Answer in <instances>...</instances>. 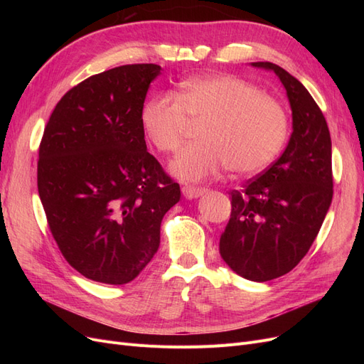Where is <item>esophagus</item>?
Returning a JSON list of instances; mask_svg holds the SVG:
<instances>
[{
  "instance_id": "obj_1",
  "label": "esophagus",
  "mask_w": 364,
  "mask_h": 364,
  "mask_svg": "<svg viewBox=\"0 0 364 364\" xmlns=\"http://www.w3.org/2000/svg\"><path fill=\"white\" fill-rule=\"evenodd\" d=\"M206 193L205 188L202 186H191V185H185L182 186V194L186 197V199H197Z\"/></svg>"
}]
</instances>
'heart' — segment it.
Masks as SVG:
<instances>
[{
    "mask_svg": "<svg viewBox=\"0 0 364 364\" xmlns=\"http://www.w3.org/2000/svg\"><path fill=\"white\" fill-rule=\"evenodd\" d=\"M142 126L159 151H178L191 124L200 142L171 162L182 181L200 182L223 167L238 176L257 174L278 155L287 136L284 106L255 85L232 74L185 80L178 95L161 94L142 109Z\"/></svg>",
    "mask_w": 364,
    "mask_h": 364,
    "instance_id": "1",
    "label": "heart"
}]
</instances>
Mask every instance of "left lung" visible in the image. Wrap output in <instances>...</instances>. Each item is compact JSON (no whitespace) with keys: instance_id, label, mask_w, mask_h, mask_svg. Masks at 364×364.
Returning <instances> with one entry per match:
<instances>
[{"instance_id":"8db88e82","label":"left lung","mask_w":364,"mask_h":364,"mask_svg":"<svg viewBox=\"0 0 364 364\" xmlns=\"http://www.w3.org/2000/svg\"><path fill=\"white\" fill-rule=\"evenodd\" d=\"M287 91L293 134L282 155L245 188L230 191V218L220 255L240 277L266 282L293 270L310 250L333 200L331 136L305 86L272 62Z\"/></svg>"}]
</instances>
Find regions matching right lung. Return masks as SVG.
Returning <instances> with one entry per match:
<instances>
[{"instance_id":"right-lung-1","label":"right lung","mask_w":364,"mask_h":364,"mask_svg":"<svg viewBox=\"0 0 364 364\" xmlns=\"http://www.w3.org/2000/svg\"><path fill=\"white\" fill-rule=\"evenodd\" d=\"M155 63L123 65L65 94L39 146L38 191L54 241L85 278L134 281L159 247L181 188L147 151L142 107Z\"/></svg>"}]
</instances>
